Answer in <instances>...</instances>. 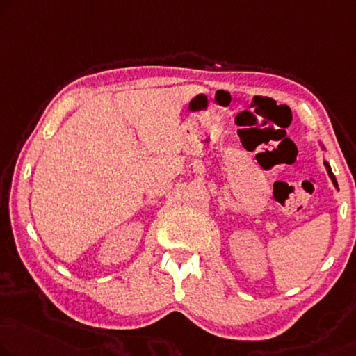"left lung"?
<instances>
[{
    "label": "left lung",
    "instance_id": "8db88e82",
    "mask_svg": "<svg viewBox=\"0 0 356 356\" xmlns=\"http://www.w3.org/2000/svg\"><path fill=\"white\" fill-rule=\"evenodd\" d=\"M318 144H320V147H321V150H323V152H326V148H325V145L321 144V140H318ZM323 163H325V166H326L327 176H330V179L332 180V185H334V187H336V190H339L337 180H336V177H334V174H332V169H331V166H330V163H327V160H325V161H323Z\"/></svg>",
    "mask_w": 356,
    "mask_h": 356
}]
</instances>
